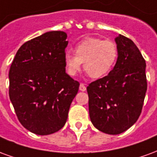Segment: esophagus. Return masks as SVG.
Here are the masks:
<instances>
[{
    "mask_svg": "<svg viewBox=\"0 0 157 157\" xmlns=\"http://www.w3.org/2000/svg\"><path fill=\"white\" fill-rule=\"evenodd\" d=\"M79 89H80V91H82V92H85L86 90V86L85 84L81 83V84H80V86H79Z\"/></svg>",
    "mask_w": 157,
    "mask_h": 157,
    "instance_id": "obj_1",
    "label": "esophagus"
}]
</instances>
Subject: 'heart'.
<instances>
[{"label": "heart", "mask_w": 157, "mask_h": 157, "mask_svg": "<svg viewBox=\"0 0 157 157\" xmlns=\"http://www.w3.org/2000/svg\"><path fill=\"white\" fill-rule=\"evenodd\" d=\"M75 55L65 51L64 63L71 76H75L82 68L93 79L101 78L112 70L118 57V48L114 42L98 38H86L75 47Z\"/></svg>", "instance_id": "heart-1"}]
</instances>
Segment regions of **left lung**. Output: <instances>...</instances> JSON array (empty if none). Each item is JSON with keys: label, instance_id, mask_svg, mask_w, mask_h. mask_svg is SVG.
Listing matches in <instances>:
<instances>
[{"label": "left lung", "instance_id": "obj_1", "mask_svg": "<svg viewBox=\"0 0 157 157\" xmlns=\"http://www.w3.org/2000/svg\"><path fill=\"white\" fill-rule=\"evenodd\" d=\"M118 59L109 75L87 86L92 124L109 135L126 131L141 113L147 82L145 60L131 39L116 37Z\"/></svg>", "mask_w": 157, "mask_h": 157}]
</instances>
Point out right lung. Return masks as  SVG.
<instances>
[{"label":"right lung","instance_id":"add662e5","mask_svg":"<svg viewBox=\"0 0 157 157\" xmlns=\"http://www.w3.org/2000/svg\"><path fill=\"white\" fill-rule=\"evenodd\" d=\"M67 34L47 32L20 47L9 71V97L19 121L33 134L47 135L65 124L78 82L65 72Z\"/></svg>","mask_w":157,"mask_h":157}]
</instances>
